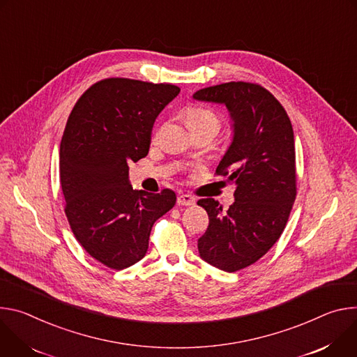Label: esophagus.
I'll return each mask as SVG.
<instances>
[{
  "label": "esophagus",
  "instance_id": "obj_1",
  "mask_svg": "<svg viewBox=\"0 0 357 357\" xmlns=\"http://www.w3.org/2000/svg\"><path fill=\"white\" fill-rule=\"evenodd\" d=\"M177 204L178 206H194L195 204V199L191 194H180L177 197Z\"/></svg>",
  "mask_w": 357,
  "mask_h": 357
}]
</instances>
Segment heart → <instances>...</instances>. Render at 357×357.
Instances as JSON below:
<instances>
[{
    "label": "heart",
    "mask_w": 357,
    "mask_h": 357,
    "mask_svg": "<svg viewBox=\"0 0 357 357\" xmlns=\"http://www.w3.org/2000/svg\"><path fill=\"white\" fill-rule=\"evenodd\" d=\"M187 123L191 130L213 129L218 132L221 121L214 110L203 106H192L187 110Z\"/></svg>",
    "instance_id": "1"
}]
</instances>
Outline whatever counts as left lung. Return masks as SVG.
Segmentation results:
<instances>
[{"label": "left lung", "instance_id": "8db88e82", "mask_svg": "<svg viewBox=\"0 0 357 357\" xmlns=\"http://www.w3.org/2000/svg\"><path fill=\"white\" fill-rule=\"evenodd\" d=\"M192 98L227 106L232 142L215 170L235 185L227 211L202 199L210 218L199 240L200 257L225 272L255 264L281 236L296 197L295 140L284 106L257 84L228 82L197 91Z\"/></svg>", "mask_w": 357, "mask_h": 357}]
</instances>
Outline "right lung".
<instances>
[{
  "label": "right lung",
  "mask_w": 357,
  "mask_h": 357,
  "mask_svg": "<svg viewBox=\"0 0 357 357\" xmlns=\"http://www.w3.org/2000/svg\"><path fill=\"white\" fill-rule=\"evenodd\" d=\"M180 88L125 77L92 85L73 106L59 149L65 214L85 251L112 269L140 261L155 220L176 204L174 191H137L128 163L146 157L151 128Z\"/></svg>",
  "instance_id": "right-lung-1"
}]
</instances>
